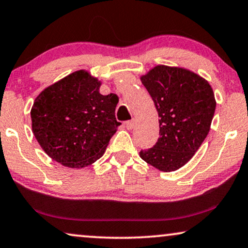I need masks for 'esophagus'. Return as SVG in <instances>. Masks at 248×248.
<instances>
[{
	"mask_svg": "<svg viewBox=\"0 0 248 248\" xmlns=\"http://www.w3.org/2000/svg\"><path fill=\"white\" fill-rule=\"evenodd\" d=\"M124 126H126L127 129H133L134 126H135V121L134 120L126 121V122H124Z\"/></svg>",
	"mask_w": 248,
	"mask_h": 248,
	"instance_id": "34e87169",
	"label": "esophagus"
}]
</instances>
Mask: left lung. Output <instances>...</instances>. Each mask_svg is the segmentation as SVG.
Instances as JSON below:
<instances>
[{"mask_svg":"<svg viewBox=\"0 0 248 248\" xmlns=\"http://www.w3.org/2000/svg\"><path fill=\"white\" fill-rule=\"evenodd\" d=\"M158 113L160 137L140 157L170 172L185 166L210 131L216 100L205 79L181 68L157 65L140 78Z\"/></svg>","mask_w":248,"mask_h":248,"instance_id":"1","label":"left lung"}]
</instances>
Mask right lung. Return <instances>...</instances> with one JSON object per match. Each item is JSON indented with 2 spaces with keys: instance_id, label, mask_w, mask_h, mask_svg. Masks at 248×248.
I'll return each instance as SVG.
<instances>
[{
  "instance_id": "obj_1",
  "label": "right lung",
  "mask_w": 248,
  "mask_h": 248,
  "mask_svg": "<svg viewBox=\"0 0 248 248\" xmlns=\"http://www.w3.org/2000/svg\"><path fill=\"white\" fill-rule=\"evenodd\" d=\"M101 82L76 71L38 95L31 111L36 140L62 166L84 168L103 155L119 122V97L100 94Z\"/></svg>"
}]
</instances>
